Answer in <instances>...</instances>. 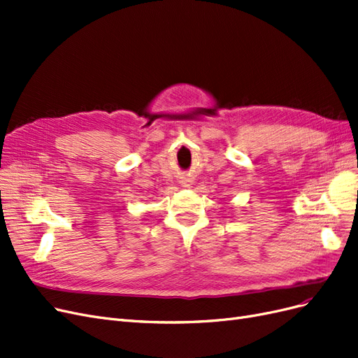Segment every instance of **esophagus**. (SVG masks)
I'll list each match as a JSON object with an SVG mask.
<instances>
[{
    "instance_id": "esophagus-1",
    "label": "esophagus",
    "mask_w": 358,
    "mask_h": 358,
    "mask_svg": "<svg viewBox=\"0 0 358 358\" xmlns=\"http://www.w3.org/2000/svg\"><path fill=\"white\" fill-rule=\"evenodd\" d=\"M184 182H187V186H189V182H190V180L187 178V180H184Z\"/></svg>"
}]
</instances>
